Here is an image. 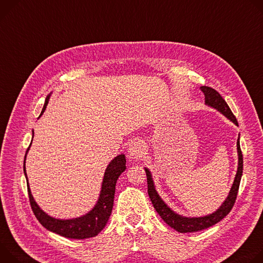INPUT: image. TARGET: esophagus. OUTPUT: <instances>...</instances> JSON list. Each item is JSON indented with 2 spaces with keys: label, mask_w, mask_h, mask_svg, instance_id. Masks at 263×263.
<instances>
[{
  "label": "esophagus",
  "mask_w": 263,
  "mask_h": 263,
  "mask_svg": "<svg viewBox=\"0 0 263 263\" xmlns=\"http://www.w3.org/2000/svg\"><path fill=\"white\" fill-rule=\"evenodd\" d=\"M128 156L129 158H133V159H138L140 157H142L143 155V152H144V145L142 142L140 141H135L133 142L129 147H128Z\"/></svg>",
  "instance_id": "obj_1"
}]
</instances>
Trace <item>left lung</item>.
<instances>
[{"label":"left lung","instance_id":"1","mask_svg":"<svg viewBox=\"0 0 263 263\" xmlns=\"http://www.w3.org/2000/svg\"><path fill=\"white\" fill-rule=\"evenodd\" d=\"M200 90L203 93V95H205V103L207 105L217 109L219 112L226 116L229 120L238 125L235 116L233 115L229 105L227 104L224 99L220 96V94L217 91L212 89V87L205 86V85L200 86ZM237 154H238V168L234 179V183H233L231 187L229 195L227 196L226 200L221 203V206L215 212L206 216H201V217H185L172 211L158 194L155 188V184L153 181L151 171L147 168H145V172H146V177H147L148 195L156 211L159 213L161 218L176 231L180 233H189V232H197L203 229H207L217 223L218 221H220L223 217H226L230 213V211L232 210L233 206H234L235 203L241 176H242V170H243V159H242V153L240 149L239 137L237 140Z\"/></svg>","mask_w":263,"mask_h":263}]
</instances>
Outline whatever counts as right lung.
Masks as SVG:
<instances>
[{"label": "right lung", "mask_w": 263, "mask_h": 263, "mask_svg": "<svg viewBox=\"0 0 263 263\" xmlns=\"http://www.w3.org/2000/svg\"><path fill=\"white\" fill-rule=\"evenodd\" d=\"M49 99H50V95H48L46 98V101L40 117L44 114L48 105ZM30 146H31V143L26 151L25 160H24V173L27 180L29 200H30L32 211L35 217L37 218V220L41 222V224L45 227L47 230L53 233H56L58 235L71 238V239H85V238H90L98 235L105 227L111 214V210L114 206L116 183H117V180H118V178L120 177V174L126 169L125 156L124 155L117 156L115 159L110 161V163L106 167L98 201L96 202V205L90 212H87L86 214L77 218L58 219V218L51 217L47 213H45L39 207V205L31 194V190H30V187H29V183L27 179L26 167H25L26 156Z\"/></svg>", "instance_id": "right-lung-1"}]
</instances>
